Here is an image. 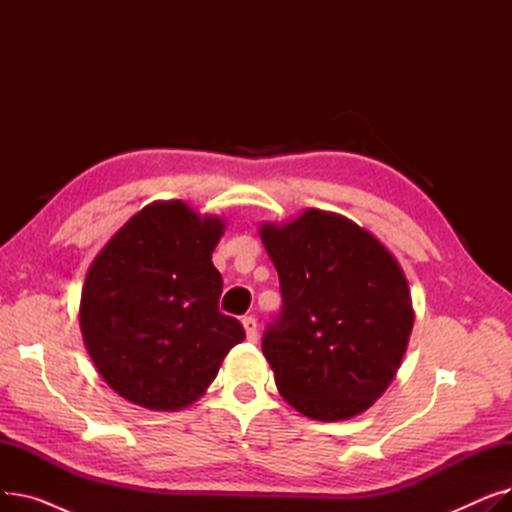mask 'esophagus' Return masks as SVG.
<instances>
[{
	"instance_id": "esophagus-1",
	"label": "esophagus",
	"mask_w": 512,
	"mask_h": 512,
	"mask_svg": "<svg viewBox=\"0 0 512 512\" xmlns=\"http://www.w3.org/2000/svg\"><path fill=\"white\" fill-rule=\"evenodd\" d=\"M242 326H245V332H247V338L251 342H257V319L253 315H247L245 319H242Z\"/></svg>"
}]
</instances>
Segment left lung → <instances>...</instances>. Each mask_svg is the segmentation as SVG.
<instances>
[{
    "label": "left lung",
    "instance_id": "1",
    "mask_svg": "<svg viewBox=\"0 0 512 512\" xmlns=\"http://www.w3.org/2000/svg\"><path fill=\"white\" fill-rule=\"evenodd\" d=\"M261 240L282 292L261 340L280 394L317 421L363 413L390 386L413 330L400 265L373 234L319 209L263 224Z\"/></svg>",
    "mask_w": 512,
    "mask_h": 512
}]
</instances>
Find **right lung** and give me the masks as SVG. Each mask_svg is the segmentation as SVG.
<instances>
[{
  "mask_svg": "<svg viewBox=\"0 0 512 512\" xmlns=\"http://www.w3.org/2000/svg\"><path fill=\"white\" fill-rule=\"evenodd\" d=\"M224 222L182 201L153 203L95 257L80 301V332L101 378L122 398L178 411L215 380L245 340L218 307L222 274L211 253Z\"/></svg>",
  "mask_w": 512,
  "mask_h": 512,
  "instance_id": "right-lung-1",
  "label": "right lung"
}]
</instances>
